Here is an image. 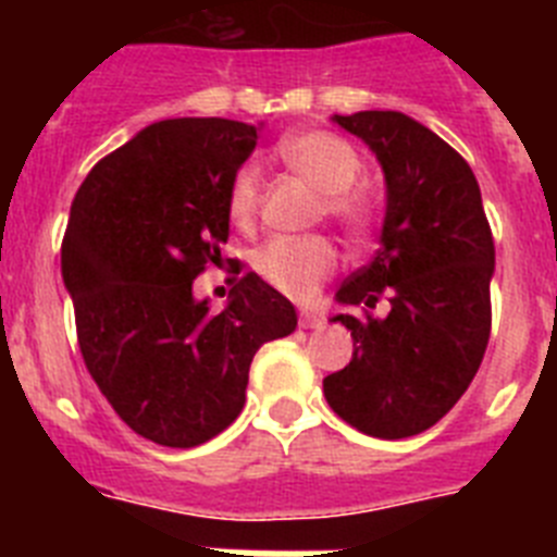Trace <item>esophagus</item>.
Instances as JSON below:
<instances>
[{
    "instance_id": "1",
    "label": "esophagus",
    "mask_w": 557,
    "mask_h": 557,
    "mask_svg": "<svg viewBox=\"0 0 557 557\" xmlns=\"http://www.w3.org/2000/svg\"><path fill=\"white\" fill-rule=\"evenodd\" d=\"M298 321H301V329H318V326H321V323H323V314L309 312V309H304L301 318H298Z\"/></svg>"
}]
</instances>
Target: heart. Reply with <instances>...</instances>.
Returning a JSON list of instances; mask_svg holds the SVG:
<instances>
[{
    "instance_id": "b5f03b06",
    "label": "heart",
    "mask_w": 557,
    "mask_h": 557,
    "mask_svg": "<svg viewBox=\"0 0 557 557\" xmlns=\"http://www.w3.org/2000/svg\"><path fill=\"white\" fill-rule=\"evenodd\" d=\"M275 156L304 181L321 191V209L329 220L351 236H366L376 223V200L366 189H357L362 159L343 136L329 131H301L284 136L275 145ZM228 220L239 231H253L262 211V175L253 164L234 172L225 195ZM256 273L262 282L295 301H309L326 278L339 268V250L323 234L275 236L256 250Z\"/></svg>"
}]
</instances>
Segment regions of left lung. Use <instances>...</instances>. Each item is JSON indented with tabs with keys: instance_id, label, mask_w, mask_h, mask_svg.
Here are the masks:
<instances>
[{
	"instance_id": "1",
	"label": "left lung",
	"mask_w": 557,
	"mask_h": 557,
	"mask_svg": "<svg viewBox=\"0 0 557 557\" xmlns=\"http://www.w3.org/2000/svg\"><path fill=\"white\" fill-rule=\"evenodd\" d=\"M385 170L382 248L337 289L359 314L354 357L323 379L334 412L354 430L398 441L437 424L471 385L491 337L494 236L474 172L437 133L398 111L334 116ZM385 297L388 314L370 309Z\"/></svg>"
}]
</instances>
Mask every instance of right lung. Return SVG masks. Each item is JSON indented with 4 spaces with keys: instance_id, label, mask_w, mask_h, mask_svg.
Here are the masks:
<instances>
[{
    "instance_id": "add662e5",
    "label": "right lung",
    "mask_w": 557,
    "mask_h": 557,
    "mask_svg": "<svg viewBox=\"0 0 557 557\" xmlns=\"http://www.w3.org/2000/svg\"><path fill=\"white\" fill-rule=\"evenodd\" d=\"M248 122L164 120L97 161L61 245L83 362L136 435L191 449L245 407L253 354L295 332V307L256 273L209 312L191 282L220 264L225 195L256 147Z\"/></svg>"
}]
</instances>
